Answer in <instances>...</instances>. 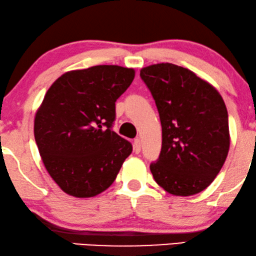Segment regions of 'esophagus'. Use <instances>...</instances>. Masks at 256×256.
<instances>
[{
  "label": "esophagus",
  "instance_id": "34e87169",
  "mask_svg": "<svg viewBox=\"0 0 256 256\" xmlns=\"http://www.w3.org/2000/svg\"><path fill=\"white\" fill-rule=\"evenodd\" d=\"M133 150L136 154L140 153V150H142V142H140L139 138L134 139V142H133Z\"/></svg>",
  "mask_w": 256,
  "mask_h": 256
}]
</instances>
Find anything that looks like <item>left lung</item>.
<instances>
[{
	"mask_svg": "<svg viewBox=\"0 0 256 256\" xmlns=\"http://www.w3.org/2000/svg\"><path fill=\"white\" fill-rule=\"evenodd\" d=\"M162 126V147L150 172L175 196L196 195L211 184L230 150L225 102L214 86L188 68L162 62L140 70Z\"/></svg>",
	"mask_w": 256,
	"mask_h": 256,
	"instance_id": "left-lung-1",
	"label": "left lung"
}]
</instances>
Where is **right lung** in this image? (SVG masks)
Listing matches in <instances>:
<instances>
[{
    "label": "right lung",
    "mask_w": 256,
    "mask_h": 256,
    "mask_svg": "<svg viewBox=\"0 0 256 256\" xmlns=\"http://www.w3.org/2000/svg\"><path fill=\"white\" fill-rule=\"evenodd\" d=\"M136 70L100 64L70 70L46 92L34 139L50 176L67 195L89 198L112 184L132 145L111 130L114 102Z\"/></svg>",
    "instance_id": "1"
}]
</instances>
